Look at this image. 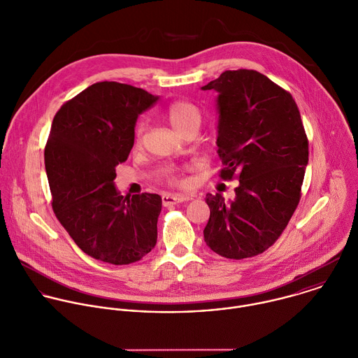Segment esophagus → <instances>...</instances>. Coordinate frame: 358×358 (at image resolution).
Listing matches in <instances>:
<instances>
[{
    "instance_id": "esophagus-1",
    "label": "esophagus",
    "mask_w": 358,
    "mask_h": 358,
    "mask_svg": "<svg viewBox=\"0 0 358 358\" xmlns=\"http://www.w3.org/2000/svg\"><path fill=\"white\" fill-rule=\"evenodd\" d=\"M192 199H193L192 194H164L162 196V204L165 207H171V206L178 204V203L189 201Z\"/></svg>"
}]
</instances>
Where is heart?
Here are the masks:
<instances>
[{"label": "heart", "mask_w": 358, "mask_h": 358, "mask_svg": "<svg viewBox=\"0 0 358 358\" xmlns=\"http://www.w3.org/2000/svg\"><path fill=\"white\" fill-rule=\"evenodd\" d=\"M166 116L169 123L172 124V127L179 131L180 134L185 133L186 130L192 129V127H200L201 124V112L200 109L186 101H176L173 102L168 110H166ZM144 134H145V123L144 122H138L136 129H134V145L138 147L143 144L144 140ZM168 180L173 185H182L185 183V180L180 178V173L178 169H169L168 171Z\"/></svg>", "instance_id": "obj_1"}]
</instances>
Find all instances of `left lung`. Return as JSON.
Segmentation results:
<instances>
[{
	"label": "left lung",
	"instance_id": "1",
	"mask_svg": "<svg viewBox=\"0 0 358 358\" xmlns=\"http://www.w3.org/2000/svg\"><path fill=\"white\" fill-rule=\"evenodd\" d=\"M217 92L221 178L239 179L235 197L207 194V246L245 259L268 249L294 214L308 165V138L292 96L253 70L224 71L201 87Z\"/></svg>",
	"mask_w": 358,
	"mask_h": 358
}]
</instances>
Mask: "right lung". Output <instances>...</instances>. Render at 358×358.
Returning <instances> with one entry per match:
<instances>
[{
  "instance_id": "add662e5",
  "label": "right lung",
  "mask_w": 358,
  "mask_h": 358,
  "mask_svg": "<svg viewBox=\"0 0 358 358\" xmlns=\"http://www.w3.org/2000/svg\"><path fill=\"white\" fill-rule=\"evenodd\" d=\"M159 96L127 84L96 83L56 113L45 165L56 217L88 256L130 264L157 243L158 194L123 197L116 166L134 145L138 116Z\"/></svg>"
}]
</instances>
